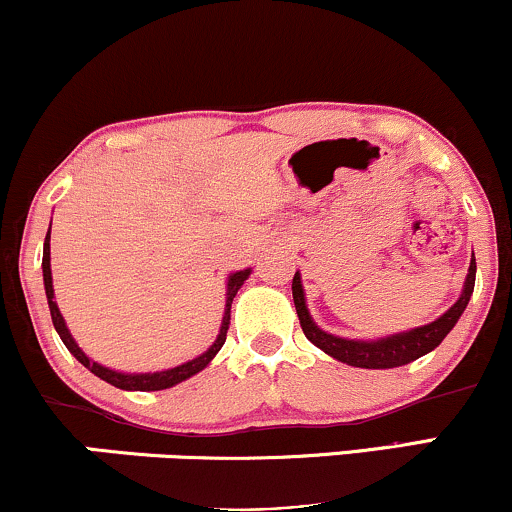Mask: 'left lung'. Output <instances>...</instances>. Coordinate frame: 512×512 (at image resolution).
I'll use <instances>...</instances> for the list:
<instances>
[{
    "mask_svg": "<svg viewBox=\"0 0 512 512\" xmlns=\"http://www.w3.org/2000/svg\"><path fill=\"white\" fill-rule=\"evenodd\" d=\"M474 279H477V262H469V272L467 279H464L462 293L455 303L445 310L443 315L436 317L428 325L414 327V330L407 332H397V334H387V337H378V339H346V337H337V334H330L315 325V320L310 317L308 303H305V291H303V281H301V272H296L293 276V303H296V313L298 320H301L303 334L313 342L317 349L325 351L327 356L337 358V361L346 363V366L354 368H370V370H385V368H399L407 366V363L416 361V358L431 354L436 346L448 337L452 327L457 325L464 308H467L469 298L474 293Z\"/></svg>",
    "mask_w": 512,
    "mask_h": 512,
    "instance_id": "8db88e82",
    "label": "left lung"
}]
</instances>
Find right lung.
Wrapping results in <instances>:
<instances>
[{
	"instance_id": "right-lung-1",
	"label": "right lung",
	"mask_w": 512,
	"mask_h": 512,
	"mask_svg": "<svg viewBox=\"0 0 512 512\" xmlns=\"http://www.w3.org/2000/svg\"><path fill=\"white\" fill-rule=\"evenodd\" d=\"M50 226H52V223H50ZM250 272H252V269H240V272H233L231 276H228V281H226V310H223L221 330H219V334H216L214 344H211L209 349L204 351V354H199L197 358H192V361L180 363V366H175V368L156 370V373H122V370L101 366V363H98V361L88 358L84 354V349H81V346L76 344V339L72 337V332H69L67 322H64L60 308H57L55 289H52L50 228H48V236H45V245H43V284H45V296H48L52 325H55V330H57V334H60V339L64 342V346H67L69 354H72L76 361L81 363V366H86L88 370H91L93 375H98V378L105 380V383L120 387V390H129V392L168 390V387L178 385V383H182V380H187V378H192V375H197L199 370L207 368L209 363L214 361V356L221 351L223 342H226L228 322H231V303H233V298H236V293H238L240 286H243L245 279H248V276H250Z\"/></svg>"
}]
</instances>
